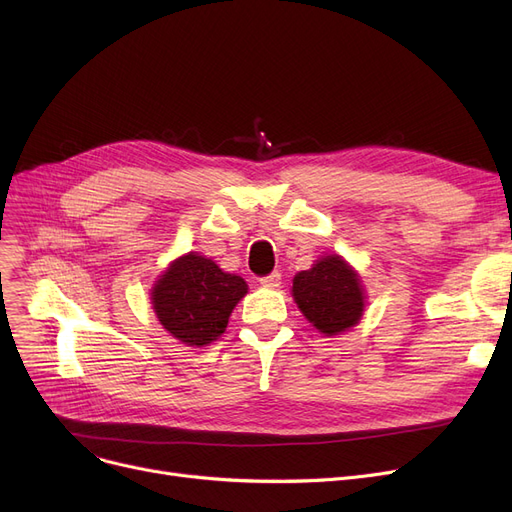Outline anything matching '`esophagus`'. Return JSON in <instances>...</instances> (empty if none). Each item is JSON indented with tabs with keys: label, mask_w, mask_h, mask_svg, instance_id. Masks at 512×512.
Instances as JSON below:
<instances>
[{
	"label": "esophagus",
	"mask_w": 512,
	"mask_h": 512,
	"mask_svg": "<svg viewBox=\"0 0 512 512\" xmlns=\"http://www.w3.org/2000/svg\"><path fill=\"white\" fill-rule=\"evenodd\" d=\"M259 284H261V286H265V288H278V286L282 284V276H280L278 272H274V274H270V276L261 278V280H259Z\"/></svg>",
	"instance_id": "esophagus-1"
}]
</instances>
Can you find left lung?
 Here are the masks:
<instances>
[{"mask_svg": "<svg viewBox=\"0 0 512 512\" xmlns=\"http://www.w3.org/2000/svg\"><path fill=\"white\" fill-rule=\"evenodd\" d=\"M292 299L309 324L326 336L355 328L365 313V288L340 255L319 257L292 280Z\"/></svg>", "mask_w": 512, "mask_h": 512, "instance_id": "left-lung-1", "label": "left lung"}]
</instances>
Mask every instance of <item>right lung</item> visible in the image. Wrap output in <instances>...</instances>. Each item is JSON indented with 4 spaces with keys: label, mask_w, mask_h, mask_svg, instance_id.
Masks as SVG:
<instances>
[{
    "label": "right lung",
    "mask_w": 512,
    "mask_h": 512,
    "mask_svg": "<svg viewBox=\"0 0 512 512\" xmlns=\"http://www.w3.org/2000/svg\"><path fill=\"white\" fill-rule=\"evenodd\" d=\"M249 292L247 282L201 253L174 259L151 288V305L168 334L186 346H207L228 326L230 313Z\"/></svg>",
    "instance_id": "1"
}]
</instances>
